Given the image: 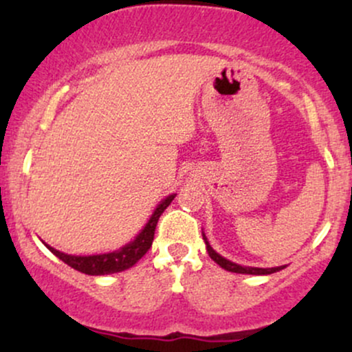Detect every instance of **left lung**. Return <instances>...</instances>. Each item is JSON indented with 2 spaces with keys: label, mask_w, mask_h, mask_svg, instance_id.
Masks as SVG:
<instances>
[{
  "label": "left lung",
  "mask_w": 352,
  "mask_h": 352,
  "mask_svg": "<svg viewBox=\"0 0 352 352\" xmlns=\"http://www.w3.org/2000/svg\"><path fill=\"white\" fill-rule=\"evenodd\" d=\"M204 240H205V245H207V252L210 254V258H212V260L215 261L217 265H220L221 268L227 270V272L243 273V274H272V273H276V272H280V270L285 268V266H276V268H252V266L236 265V263H233V261L227 260V258L220 256V254H218L215 250L210 246L207 236H205V233H204Z\"/></svg>",
  "instance_id": "8db88e82"
}]
</instances>
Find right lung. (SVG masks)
<instances>
[{"mask_svg": "<svg viewBox=\"0 0 352 352\" xmlns=\"http://www.w3.org/2000/svg\"><path fill=\"white\" fill-rule=\"evenodd\" d=\"M173 199H175V193H173V195H168L167 199L162 200V204L155 208L151 220L147 221V225H145L142 232L135 236V240L122 246L120 250H117V252L92 254V256H76V254L60 253L50 245L46 246L59 258V260H63L64 263L69 265L71 268L78 270L80 273L91 274V276H100V274L124 272V270H129L131 266H134L137 261L148 252V248H151L153 241V233H155L157 221H159L164 210L172 204Z\"/></svg>", "mask_w": 352, "mask_h": 352, "instance_id": "obj_1", "label": "right lung"}]
</instances>
